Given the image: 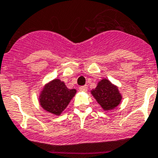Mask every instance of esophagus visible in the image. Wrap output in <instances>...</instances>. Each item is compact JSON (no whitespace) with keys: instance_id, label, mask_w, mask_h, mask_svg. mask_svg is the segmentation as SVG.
<instances>
[{"instance_id":"34e87169","label":"esophagus","mask_w":158,"mask_h":158,"mask_svg":"<svg viewBox=\"0 0 158 158\" xmlns=\"http://www.w3.org/2000/svg\"><path fill=\"white\" fill-rule=\"evenodd\" d=\"M79 89H80V91H88V86H87V85L81 86L80 88H79Z\"/></svg>"}]
</instances>
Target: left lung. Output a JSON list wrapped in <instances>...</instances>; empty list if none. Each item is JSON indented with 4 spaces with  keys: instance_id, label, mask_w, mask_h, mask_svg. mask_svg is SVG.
Segmentation results:
<instances>
[{
    "instance_id": "left-lung-1",
    "label": "left lung",
    "mask_w": 158,
    "mask_h": 158,
    "mask_svg": "<svg viewBox=\"0 0 158 158\" xmlns=\"http://www.w3.org/2000/svg\"><path fill=\"white\" fill-rule=\"evenodd\" d=\"M91 94L104 111L112 110L121 103L122 96L118 87L112 84L107 78H103L98 82Z\"/></svg>"
}]
</instances>
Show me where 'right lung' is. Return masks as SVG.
<instances>
[{
	"label": "right lung",
	"mask_w": 158,
	"mask_h": 158,
	"mask_svg": "<svg viewBox=\"0 0 158 158\" xmlns=\"http://www.w3.org/2000/svg\"><path fill=\"white\" fill-rule=\"evenodd\" d=\"M77 93L76 89H69L65 83L58 78L43 86L39 96L41 107L55 115H61Z\"/></svg>",
	"instance_id": "right-lung-1"
}]
</instances>
